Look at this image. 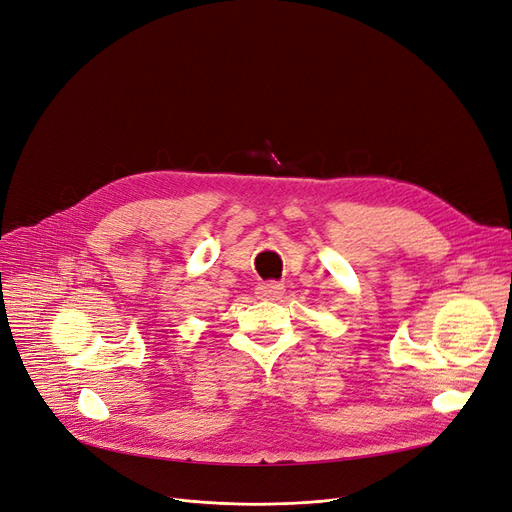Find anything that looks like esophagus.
Returning <instances> with one entry per match:
<instances>
[{
    "label": "esophagus",
    "mask_w": 512,
    "mask_h": 512,
    "mask_svg": "<svg viewBox=\"0 0 512 512\" xmlns=\"http://www.w3.org/2000/svg\"><path fill=\"white\" fill-rule=\"evenodd\" d=\"M257 294H259V299H272V301H276V299H280L282 294H284V284H280V282H263V284L257 286Z\"/></svg>",
    "instance_id": "1"
}]
</instances>
